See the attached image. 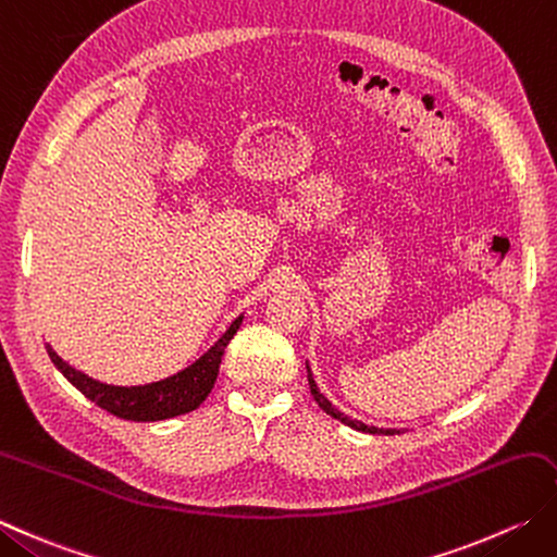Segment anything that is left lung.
<instances>
[{
	"label": "left lung",
	"mask_w": 557,
	"mask_h": 557,
	"mask_svg": "<svg viewBox=\"0 0 557 557\" xmlns=\"http://www.w3.org/2000/svg\"><path fill=\"white\" fill-rule=\"evenodd\" d=\"M307 374H309V388H311V396H313V400L319 403V408L325 412V416H331V418H335L337 422H343V424H347V428H352V430H357V432H367V434H400V430H384V428H372V424H364V422H359V420H352V418H347L345 412H341L337 410L333 403L325 398L323 394H321V388L315 386V381H313V374H311V367H309V362H307Z\"/></svg>",
	"instance_id": "left-lung-1"
}]
</instances>
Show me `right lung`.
Instances as JSON below:
<instances>
[{
  "instance_id": "obj_1",
  "label": "right lung",
  "mask_w": 557,
  "mask_h": 557,
  "mask_svg": "<svg viewBox=\"0 0 557 557\" xmlns=\"http://www.w3.org/2000/svg\"><path fill=\"white\" fill-rule=\"evenodd\" d=\"M242 321L244 313L236 315V321L228 325L226 333L210 347V350L200 359H195L193 364L181 369L178 374L141 386L103 384V381H96L89 374L79 372V369L70 367L50 345H46V350L52 359V364L62 372V376L67 379L76 391H82L91 403H96L98 408H103L106 412H111V416L123 420L159 422L185 416V412L200 408V403L210 396L216 374H220L226 345L236 335V331L242 329Z\"/></svg>"
}]
</instances>
